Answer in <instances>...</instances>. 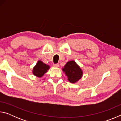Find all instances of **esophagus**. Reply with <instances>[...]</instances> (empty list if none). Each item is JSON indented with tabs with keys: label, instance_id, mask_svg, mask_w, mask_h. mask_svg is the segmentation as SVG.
<instances>
[{
	"label": "esophagus",
	"instance_id": "1",
	"mask_svg": "<svg viewBox=\"0 0 121 121\" xmlns=\"http://www.w3.org/2000/svg\"><path fill=\"white\" fill-rule=\"evenodd\" d=\"M53 66H54V67H56V68H58V67H59V63H56V64H54V65H53Z\"/></svg>",
	"mask_w": 121,
	"mask_h": 121
}]
</instances>
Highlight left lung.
Listing matches in <instances>:
<instances>
[{
    "mask_svg": "<svg viewBox=\"0 0 121 121\" xmlns=\"http://www.w3.org/2000/svg\"><path fill=\"white\" fill-rule=\"evenodd\" d=\"M62 71L68 77V80L71 83L78 81L83 76V71L75 61H70L66 63Z\"/></svg>",
    "mask_w": 121,
    "mask_h": 121,
    "instance_id": "8db88e82",
    "label": "left lung"
}]
</instances>
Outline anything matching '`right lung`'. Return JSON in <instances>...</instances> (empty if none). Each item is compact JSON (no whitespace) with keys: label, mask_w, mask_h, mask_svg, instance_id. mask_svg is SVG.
Listing matches in <instances>:
<instances>
[{"label":"right lung","mask_w":121,"mask_h":121,"mask_svg":"<svg viewBox=\"0 0 121 121\" xmlns=\"http://www.w3.org/2000/svg\"><path fill=\"white\" fill-rule=\"evenodd\" d=\"M50 69V65L45 64L42 61L39 60L36 65L34 67L32 73L38 77H41L45 73Z\"/></svg>","instance_id":"right-lung-1"}]
</instances>
